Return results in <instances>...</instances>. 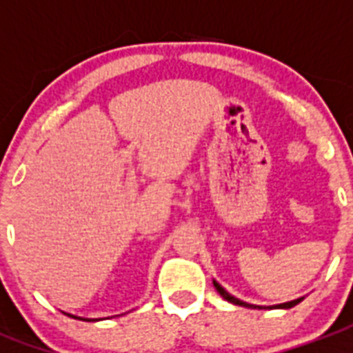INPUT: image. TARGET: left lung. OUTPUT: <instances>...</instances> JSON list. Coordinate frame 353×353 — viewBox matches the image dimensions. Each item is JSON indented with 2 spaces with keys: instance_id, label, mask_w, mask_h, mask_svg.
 Returning <instances> with one entry per match:
<instances>
[{
  "instance_id": "1",
  "label": "left lung",
  "mask_w": 353,
  "mask_h": 353,
  "mask_svg": "<svg viewBox=\"0 0 353 353\" xmlns=\"http://www.w3.org/2000/svg\"><path fill=\"white\" fill-rule=\"evenodd\" d=\"M213 284H215L216 292H219V294H221V296H223L226 301L234 303V305H241V307H252V305H249V303L239 301V299H236L234 296H230L228 292H226V290H224L221 284H216V283H213ZM299 301H301V299H294V301H290V303H283V305H279V309H290V307H294V305H297Z\"/></svg>"
}]
</instances>
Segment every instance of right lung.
Returning a JSON list of instances; mask_svg holds the SVG:
<instances>
[{
    "instance_id": "1",
    "label": "right lung",
    "mask_w": 353,
    "mask_h": 353,
    "mask_svg": "<svg viewBox=\"0 0 353 353\" xmlns=\"http://www.w3.org/2000/svg\"><path fill=\"white\" fill-rule=\"evenodd\" d=\"M70 316V314H69ZM72 318H77V316H72ZM80 320H83V322H90V320H85V318H80Z\"/></svg>"
}]
</instances>
